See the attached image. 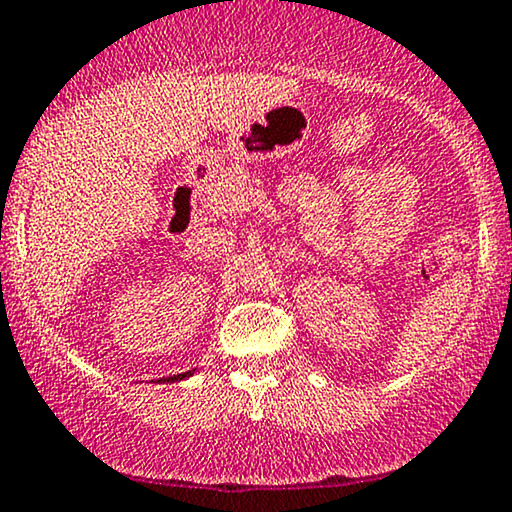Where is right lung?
<instances>
[{
	"mask_svg": "<svg viewBox=\"0 0 512 512\" xmlns=\"http://www.w3.org/2000/svg\"><path fill=\"white\" fill-rule=\"evenodd\" d=\"M188 375H193V370H188V373H181V375H172V377H163V380H158V382H177V380H184V377H188Z\"/></svg>",
	"mask_w": 512,
	"mask_h": 512,
	"instance_id": "right-lung-1",
	"label": "right lung"
}]
</instances>
